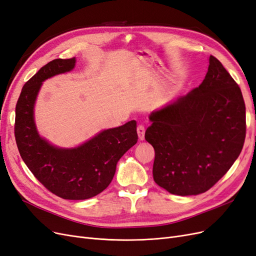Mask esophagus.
I'll return each instance as SVG.
<instances>
[{
    "label": "esophagus",
    "instance_id": "1",
    "mask_svg": "<svg viewBox=\"0 0 256 256\" xmlns=\"http://www.w3.org/2000/svg\"><path fill=\"white\" fill-rule=\"evenodd\" d=\"M136 131H138V140H143L145 138V127L142 126V125H140V126L138 127Z\"/></svg>",
    "mask_w": 256,
    "mask_h": 256
}]
</instances>
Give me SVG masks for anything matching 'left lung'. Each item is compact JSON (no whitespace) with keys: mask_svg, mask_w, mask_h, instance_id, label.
<instances>
[{"mask_svg":"<svg viewBox=\"0 0 256 256\" xmlns=\"http://www.w3.org/2000/svg\"><path fill=\"white\" fill-rule=\"evenodd\" d=\"M198 88L154 111L145 140L154 148V180L174 195L208 190L238 158L246 138L240 88L210 56Z\"/></svg>","mask_w":256,"mask_h":256,"instance_id":"left-lung-1","label":"left lung"}]
</instances>
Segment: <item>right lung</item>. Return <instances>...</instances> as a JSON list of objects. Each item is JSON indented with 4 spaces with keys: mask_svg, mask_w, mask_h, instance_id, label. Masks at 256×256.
<instances>
[{
    "mask_svg": "<svg viewBox=\"0 0 256 256\" xmlns=\"http://www.w3.org/2000/svg\"><path fill=\"white\" fill-rule=\"evenodd\" d=\"M76 59H55L42 66L26 82L16 107L14 136L21 158L30 170L50 192L68 200L98 195L111 183L116 164L136 144V122L100 131L74 148H60L40 136L34 107L42 82L72 71Z\"/></svg>",
    "mask_w": 256,
    "mask_h": 256,
    "instance_id": "add662e5",
    "label": "right lung"
}]
</instances>
